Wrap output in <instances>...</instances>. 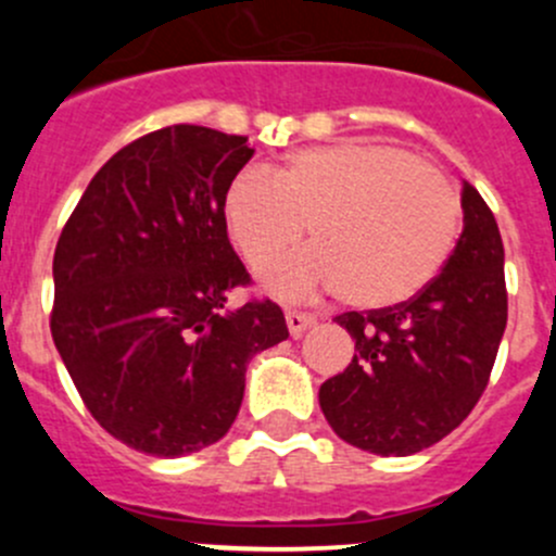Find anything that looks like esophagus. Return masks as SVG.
Returning <instances> with one entry per match:
<instances>
[{"label": "esophagus", "mask_w": 556, "mask_h": 556, "mask_svg": "<svg viewBox=\"0 0 556 556\" xmlns=\"http://www.w3.org/2000/svg\"><path fill=\"white\" fill-rule=\"evenodd\" d=\"M285 323H288L290 336H301L304 330H309L312 325L317 323V317H314V314H306V312H288L285 314Z\"/></svg>", "instance_id": "esophagus-1"}]
</instances>
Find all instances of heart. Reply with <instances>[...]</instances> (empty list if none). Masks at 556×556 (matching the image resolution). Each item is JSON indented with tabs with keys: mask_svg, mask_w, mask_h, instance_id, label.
<instances>
[{
	"mask_svg": "<svg viewBox=\"0 0 556 556\" xmlns=\"http://www.w3.org/2000/svg\"><path fill=\"white\" fill-rule=\"evenodd\" d=\"M228 233L255 271L304 239L317 244L274 266L279 299L341 290L361 309H384L422 293L450 257L459 199L450 179L406 150L341 139L290 153L268 174L247 169L223 201Z\"/></svg>",
	"mask_w": 556,
	"mask_h": 556,
	"instance_id": "heart-1",
	"label": "heart"
}]
</instances>
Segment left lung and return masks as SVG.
Wrapping results in <instances>:
<instances>
[{"mask_svg":"<svg viewBox=\"0 0 556 556\" xmlns=\"http://www.w3.org/2000/svg\"><path fill=\"white\" fill-rule=\"evenodd\" d=\"M463 233L439 277L387 309L336 323L352 363L319 387V408L346 444L406 457L450 435L490 382L508 319L503 239L479 190L463 182Z\"/></svg>","mask_w":556,"mask_h":556,"instance_id":"obj_1","label":"left lung"}]
</instances>
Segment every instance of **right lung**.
I'll return each mask as SVG.
<instances>
[{"label": "right lung", "mask_w": 556, "mask_h": 556, "mask_svg": "<svg viewBox=\"0 0 556 556\" xmlns=\"http://www.w3.org/2000/svg\"><path fill=\"white\" fill-rule=\"evenodd\" d=\"M247 137L169 126L117 150L88 182L53 255L50 333L88 412L155 457L215 444L237 419L247 363L288 339L250 282L223 201Z\"/></svg>", "instance_id": "obj_1"}]
</instances>
